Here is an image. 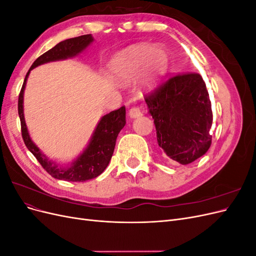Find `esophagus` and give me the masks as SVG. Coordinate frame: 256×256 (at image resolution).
<instances>
[{
  "instance_id": "esophagus-1",
  "label": "esophagus",
  "mask_w": 256,
  "mask_h": 256,
  "mask_svg": "<svg viewBox=\"0 0 256 256\" xmlns=\"http://www.w3.org/2000/svg\"><path fill=\"white\" fill-rule=\"evenodd\" d=\"M141 115H142V112L140 110V108H138V106L130 108V110H129V116H130V118H138V116H141Z\"/></svg>"
}]
</instances>
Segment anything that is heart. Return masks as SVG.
Returning <instances> with one entry per match:
<instances>
[{
	"label": "heart",
	"mask_w": 256,
	"mask_h": 256,
	"mask_svg": "<svg viewBox=\"0 0 256 256\" xmlns=\"http://www.w3.org/2000/svg\"><path fill=\"white\" fill-rule=\"evenodd\" d=\"M168 56L164 49L150 44H138L122 51L113 60L116 79L128 83L143 74L145 92L156 90L168 70Z\"/></svg>",
	"instance_id": "obj_1"
}]
</instances>
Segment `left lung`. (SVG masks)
Instances as JSON below:
<instances>
[{
    "mask_svg": "<svg viewBox=\"0 0 256 256\" xmlns=\"http://www.w3.org/2000/svg\"><path fill=\"white\" fill-rule=\"evenodd\" d=\"M158 145L180 164H189L209 150L212 125V102L202 76L175 74L145 95Z\"/></svg>",
    "mask_w": 256,
    "mask_h": 256,
    "instance_id": "obj_1",
    "label": "left lung"
}]
</instances>
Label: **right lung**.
<instances>
[{
    "instance_id": "1",
    "label": "right lung",
    "mask_w": 256,
    "mask_h": 256,
    "mask_svg": "<svg viewBox=\"0 0 256 256\" xmlns=\"http://www.w3.org/2000/svg\"><path fill=\"white\" fill-rule=\"evenodd\" d=\"M92 40H94V38L90 34L69 38V40L58 42L49 51L44 52L30 66L19 94L18 113L21 122L23 141H24L28 150L34 154L42 166L56 180L66 182H86L99 176L104 171L112 158L116 138H118L120 131L126 125V109L125 106H120V109L102 116L86 148L70 166L67 168H60L46 157V154H44L34 142L30 140L26 125L24 114H23V92H24L30 72L33 68L44 63H49V62L66 60L68 58L78 56L88 47Z\"/></svg>"
}]
</instances>
